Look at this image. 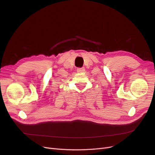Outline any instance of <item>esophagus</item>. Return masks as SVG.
<instances>
[{"label": "esophagus", "mask_w": 155, "mask_h": 155, "mask_svg": "<svg viewBox=\"0 0 155 155\" xmlns=\"http://www.w3.org/2000/svg\"><path fill=\"white\" fill-rule=\"evenodd\" d=\"M77 71L78 72V73H82V72H84L85 71V68L84 67L82 68H78L77 69Z\"/></svg>", "instance_id": "34e87169"}]
</instances>
